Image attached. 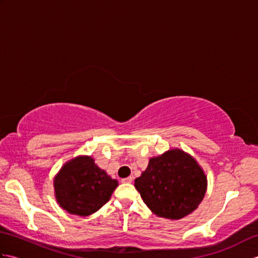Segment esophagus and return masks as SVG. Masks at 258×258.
<instances>
[{
	"mask_svg": "<svg viewBox=\"0 0 258 258\" xmlns=\"http://www.w3.org/2000/svg\"><path fill=\"white\" fill-rule=\"evenodd\" d=\"M133 182V177H126L122 179V183H132Z\"/></svg>",
	"mask_w": 258,
	"mask_h": 258,
	"instance_id": "obj_1",
	"label": "esophagus"
}]
</instances>
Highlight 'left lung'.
Masks as SVG:
<instances>
[{
	"instance_id": "1",
	"label": "left lung",
	"mask_w": 258,
	"mask_h": 258,
	"mask_svg": "<svg viewBox=\"0 0 258 258\" xmlns=\"http://www.w3.org/2000/svg\"><path fill=\"white\" fill-rule=\"evenodd\" d=\"M135 188L153 214L177 221L193 213L207 189V177L195 158L179 149L150 158Z\"/></svg>"
}]
</instances>
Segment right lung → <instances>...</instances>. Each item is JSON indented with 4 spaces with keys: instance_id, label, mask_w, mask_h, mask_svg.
Listing matches in <instances>:
<instances>
[{
    "instance_id": "obj_1",
    "label": "right lung",
    "mask_w": 258,
    "mask_h": 258,
    "mask_svg": "<svg viewBox=\"0 0 258 258\" xmlns=\"http://www.w3.org/2000/svg\"><path fill=\"white\" fill-rule=\"evenodd\" d=\"M57 204L70 214L89 216L106 204L118 186L94 158L76 156L68 161L53 180Z\"/></svg>"
}]
</instances>
